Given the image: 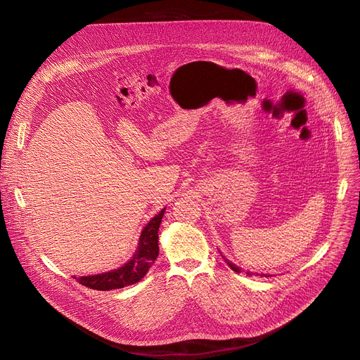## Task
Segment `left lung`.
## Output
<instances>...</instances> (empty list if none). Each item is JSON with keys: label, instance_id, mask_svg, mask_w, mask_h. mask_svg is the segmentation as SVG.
<instances>
[{"label": "left lung", "instance_id": "8db88e82", "mask_svg": "<svg viewBox=\"0 0 360 360\" xmlns=\"http://www.w3.org/2000/svg\"><path fill=\"white\" fill-rule=\"evenodd\" d=\"M226 262H228V266H229V267H231V269H232V270H233V271H236V273H240V269H238V267H236V266H235V264H232V262H229V261H228V259H226ZM247 274H248V276H252V274H251V273H247Z\"/></svg>", "mask_w": 360, "mask_h": 360}]
</instances>
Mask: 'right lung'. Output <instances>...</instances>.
Returning <instances> with one entry per match:
<instances>
[{
  "instance_id": "right-lung-1",
  "label": "right lung",
  "mask_w": 360,
  "mask_h": 360,
  "mask_svg": "<svg viewBox=\"0 0 360 360\" xmlns=\"http://www.w3.org/2000/svg\"><path fill=\"white\" fill-rule=\"evenodd\" d=\"M165 209L151 219L146 228L141 232L140 242H139V250L129 259L125 266H122L118 270H113L103 274L96 276H87V277H79L77 281L80 285L94 289V290H113V289H121L125 286H131L134 283L140 281L150 267L153 266L158 255H159V226L163 219Z\"/></svg>"
}]
</instances>
